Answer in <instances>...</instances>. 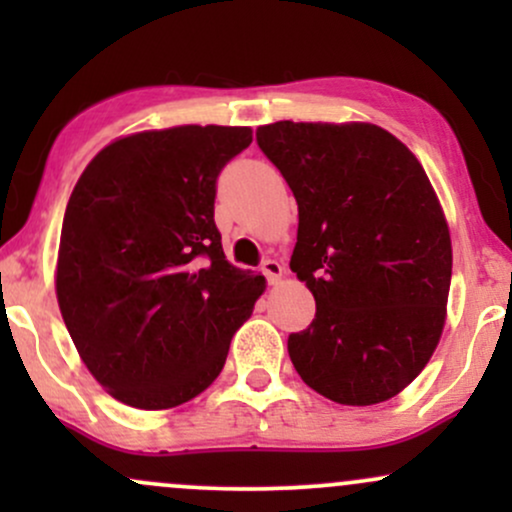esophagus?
<instances>
[{
    "mask_svg": "<svg viewBox=\"0 0 512 512\" xmlns=\"http://www.w3.org/2000/svg\"><path fill=\"white\" fill-rule=\"evenodd\" d=\"M262 274L267 276L269 284H279L281 276H284V267L276 260H264L262 262Z\"/></svg>",
    "mask_w": 512,
    "mask_h": 512,
    "instance_id": "34e87169",
    "label": "esophagus"
}]
</instances>
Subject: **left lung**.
I'll return each mask as SVG.
<instances>
[{
	"label": "left lung",
	"mask_w": 512,
	"mask_h": 512,
	"mask_svg": "<svg viewBox=\"0 0 512 512\" xmlns=\"http://www.w3.org/2000/svg\"><path fill=\"white\" fill-rule=\"evenodd\" d=\"M257 144L298 202L291 272L315 296V320L289 337L293 368L337 404L387 402L448 315L450 228L424 166L370 122L281 120Z\"/></svg>",
	"instance_id": "obj_1"
}]
</instances>
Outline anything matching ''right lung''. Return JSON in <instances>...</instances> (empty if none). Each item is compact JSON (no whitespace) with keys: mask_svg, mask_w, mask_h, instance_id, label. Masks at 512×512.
I'll return each mask as SVG.
<instances>
[{"mask_svg":"<svg viewBox=\"0 0 512 512\" xmlns=\"http://www.w3.org/2000/svg\"><path fill=\"white\" fill-rule=\"evenodd\" d=\"M250 127L180 125L115 139L64 211L55 291L88 373L117 402L170 409L219 378L264 276L226 260L216 178Z\"/></svg>","mask_w":512,"mask_h":512,"instance_id":"obj_1","label":"right lung"}]
</instances>
